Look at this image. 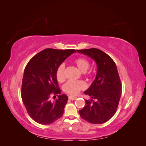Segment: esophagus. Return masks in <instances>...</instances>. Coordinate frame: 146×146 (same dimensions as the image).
I'll list each match as a JSON object with an SVG mask.
<instances>
[{
	"label": "esophagus",
	"mask_w": 146,
	"mask_h": 146,
	"mask_svg": "<svg viewBox=\"0 0 146 146\" xmlns=\"http://www.w3.org/2000/svg\"><path fill=\"white\" fill-rule=\"evenodd\" d=\"M77 97H74V96H69V99L70 100H76L77 99Z\"/></svg>",
	"instance_id": "obj_1"
}]
</instances>
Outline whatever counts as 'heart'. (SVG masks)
Returning a JSON list of instances; mask_svg holds the SVG:
<instances>
[{"label":"heart","instance_id":"1","mask_svg":"<svg viewBox=\"0 0 146 146\" xmlns=\"http://www.w3.org/2000/svg\"><path fill=\"white\" fill-rule=\"evenodd\" d=\"M74 63L76 64L77 68L82 72H85L90 67V62L87 59L80 57L75 59ZM56 78L59 82H62L64 80V64H61L56 70ZM86 85L82 81H69L64 84L63 90L66 93L76 96L78 94L80 91L85 89Z\"/></svg>","mask_w":146,"mask_h":146}]
</instances>
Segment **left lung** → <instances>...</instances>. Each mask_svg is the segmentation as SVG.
<instances>
[{
  "mask_svg": "<svg viewBox=\"0 0 146 146\" xmlns=\"http://www.w3.org/2000/svg\"><path fill=\"white\" fill-rule=\"evenodd\" d=\"M93 59L97 74L84 93L91 97L79 114L87 122L100 124L107 122L115 114L122 94V85L116 65L111 57L98 48L77 50Z\"/></svg>",
  "mask_w": 146,
  "mask_h": 146,
  "instance_id": "obj_1",
  "label": "left lung"
}]
</instances>
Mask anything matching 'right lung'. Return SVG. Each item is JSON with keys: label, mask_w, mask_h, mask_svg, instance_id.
I'll return each mask as SVG.
<instances>
[{"label": "right lung", "mask_w": 146, "mask_h": 146, "mask_svg": "<svg viewBox=\"0 0 146 146\" xmlns=\"http://www.w3.org/2000/svg\"><path fill=\"white\" fill-rule=\"evenodd\" d=\"M74 52V49L46 48L35 55L26 66L22 83V100L28 114L36 122L50 124L63 116L68 98L60 94L55 72ZM52 95L58 96V99L52 101Z\"/></svg>", "instance_id": "obj_1"}]
</instances>
